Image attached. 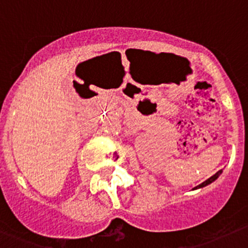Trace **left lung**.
<instances>
[{
  "mask_svg": "<svg viewBox=\"0 0 248 248\" xmlns=\"http://www.w3.org/2000/svg\"><path fill=\"white\" fill-rule=\"evenodd\" d=\"M221 174H222V170H218V171H217V172H216V174H215V175H212V176H211V177H209V179H207V180H206V181H204V182H202V184H201V185H198V186H197V187H196V188H202V187H205V186H207V185L212 184V182H214V181H215V180H216V179H217V177H218V176H219V175H221Z\"/></svg>",
  "mask_w": 248,
  "mask_h": 248,
  "instance_id": "left-lung-1",
  "label": "left lung"
}]
</instances>
